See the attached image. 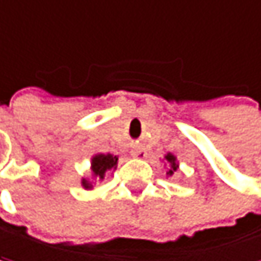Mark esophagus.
<instances>
[{"mask_svg":"<svg viewBox=\"0 0 261 261\" xmlns=\"http://www.w3.org/2000/svg\"><path fill=\"white\" fill-rule=\"evenodd\" d=\"M130 153H132V156H135V158H146V150H144L141 146H135V147L130 150Z\"/></svg>","mask_w":261,"mask_h":261,"instance_id":"esophagus-1","label":"esophagus"}]
</instances>
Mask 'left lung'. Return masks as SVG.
I'll list each match as a JSON object with an SVG mask.
<instances>
[{"mask_svg": "<svg viewBox=\"0 0 261 261\" xmlns=\"http://www.w3.org/2000/svg\"><path fill=\"white\" fill-rule=\"evenodd\" d=\"M166 160L170 163V170L167 172V175H170V176H172V175H173V172H176V169H178L176 158H175L173 155H170V153H169V155H166Z\"/></svg>", "mask_w": 261, "mask_h": 261, "instance_id": "obj_1", "label": "left lung"}]
</instances>
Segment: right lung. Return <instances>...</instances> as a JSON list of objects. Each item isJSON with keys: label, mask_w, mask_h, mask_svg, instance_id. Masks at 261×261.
<instances>
[{"label": "right lung", "mask_w": 261, "mask_h": 261, "mask_svg": "<svg viewBox=\"0 0 261 261\" xmlns=\"http://www.w3.org/2000/svg\"><path fill=\"white\" fill-rule=\"evenodd\" d=\"M117 161H118V158L114 156V155H111V153H108V155H105V153H97V155L92 158V163H91V169H92L94 176H98L100 179H103V178H105V173H106L108 170L115 169ZM82 186H83L85 189H91V187H92L91 182H88L86 179L82 181Z\"/></svg>", "instance_id": "right-lung-1"}]
</instances>
